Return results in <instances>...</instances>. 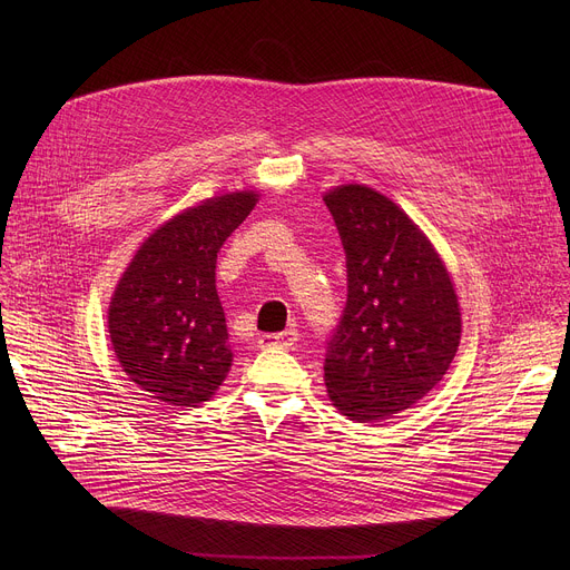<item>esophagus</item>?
Masks as SVG:
<instances>
[{
    "label": "esophagus",
    "mask_w": 570,
    "mask_h": 570,
    "mask_svg": "<svg viewBox=\"0 0 570 570\" xmlns=\"http://www.w3.org/2000/svg\"><path fill=\"white\" fill-rule=\"evenodd\" d=\"M297 341H299L297 330H286L282 334H266V336H262L259 345L262 347H284L286 350V347H293Z\"/></svg>",
    "instance_id": "1"
}]
</instances>
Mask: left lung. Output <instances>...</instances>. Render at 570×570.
<instances>
[{
	"label": "left lung",
	"mask_w": 570,
	"mask_h": 570,
	"mask_svg": "<svg viewBox=\"0 0 570 570\" xmlns=\"http://www.w3.org/2000/svg\"><path fill=\"white\" fill-rule=\"evenodd\" d=\"M324 205L347 264V302L327 338L324 383L350 420H387L446 374L460 345L458 297L426 236L390 198L343 185Z\"/></svg>",
	"instance_id": "8db88e82"
}]
</instances>
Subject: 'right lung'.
Here are the masks:
<instances>
[{
	"label": "right lung",
	"mask_w": 570,
	"mask_h": 570,
	"mask_svg": "<svg viewBox=\"0 0 570 570\" xmlns=\"http://www.w3.org/2000/svg\"><path fill=\"white\" fill-rule=\"evenodd\" d=\"M238 191L183 212L153 232L126 268L108 311L115 354L153 399L198 405L223 383L232 352L216 293V257L255 209Z\"/></svg>",
	"instance_id": "add662e5"
}]
</instances>
